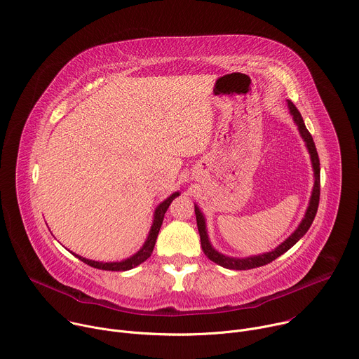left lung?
<instances>
[{"mask_svg":"<svg viewBox=\"0 0 359 359\" xmlns=\"http://www.w3.org/2000/svg\"><path fill=\"white\" fill-rule=\"evenodd\" d=\"M288 104V109L290 114L292 115L294 123L298 127V131L301 134V138L305 141V147L309 152L311 156V164H312V170H313V187H312V192H311V198H309V204L308 208L305 211V215L302 218V221L299 222L298 228L287 238V240L278 245L275 250L269 251V252H264V254H258V255H251V257H245V258H235V257H228L224 255L221 252H218L211 241H210V236H208V231H207V221L204 214L201 212L200 207L196 204H194L195 208V215H196V225H198V231H200V238H201V247L204 254L215 264L226 268V269H236V271H245V269H252L257 266H262L266 265L269 262H272L273 259H276L278 257H281L284 252H287L290 248H292L301 238L306 233V231L309 229L316 211H318V204H320V158H318V152L312 140V135L309 134V131L306 130L305 124H304V119L301 116V112L298 111V108L290 101L287 100Z\"/></svg>","mask_w":359,"mask_h":359,"instance_id":"8db88e82","label":"left lung"}]
</instances>
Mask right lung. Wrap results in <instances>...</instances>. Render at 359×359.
Masks as SVG:
<instances>
[{
    "instance_id": "add662e5",
    "label": "right lung",
    "mask_w": 359,
    "mask_h": 359,
    "mask_svg": "<svg viewBox=\"0 0 359 359\" xmlns=\"http://www.w3.org/2000/svg\"><path fill=\"white\" fill-rule=\"evenodd\" d=\"M180 195V192H174L171 194L167 200H164L161 204H159L155 211H154V219H152V225H151V229L148 232V236L147 240L144 243V245L134 254L131 255L130 258H126L123 261H116V262H101V261H93V259H87L81 255H76L74 254L78 259H81L83 262H86L87 265L90 266H94L97 269H105V271H128V269H133L135 266H138L140 264H142L144 261H147L151 254H152V250L155 247V241H156V236H158V232H159V228H161L163 225V221H164V215L170 207V204L174 201V198H177Z\"/></svg>"
}]
</instances>
